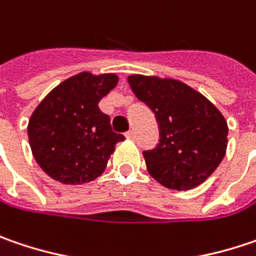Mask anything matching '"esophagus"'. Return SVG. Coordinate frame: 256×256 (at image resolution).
I'll return each mask as SVG.
<instances>
[{
  "instance_id": "1",
  "label": "esophagus",
  "mask_w": 256,
  "mask_h": 256,
  "mask_svg": "<svg viewBox=\"0 0 256 256\" xmlns=\"http://www.w3.org/2000/svg\"><path fill=\"white\" fill-rule=\"evenodd\" d=\"M126 138H128V140H134V138H135V132H134V131H132V130H130V131L126 132Z\"/></svg>"
}]
</instances>
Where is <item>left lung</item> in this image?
I'll return each mask as SVG.
<instances>
[{"label": "left lung", "instance_id": "obj_1", "mask_svg": "<svg viewBox=\"0 0 256 256\" xmlns=\"http://www.w3.org/2000/svg\"><path fill=\"white\" fill-rule=\"evenodd\" d=\"M128 84L156 114L160 128L158 146L142 152L151 177L172 190L206 182L226 154L228 122L222 112L177 79L131 74Z\"/></svg>", "mask_w": 256, "mask_h": 256}]
</instances>
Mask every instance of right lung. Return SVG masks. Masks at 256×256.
I'll return each instance as SVG.
<instances>
[{
  "instance_id": "obj_1",
  "label": "right lung",
  "mask_w": 256,
  "mask_h": 256,
  "mask_svg": "<svg viewBox=\"0 0 256 256\" xmlns=\"http://www.w3.org/2000/svg\"><path fill=\"white\" fill-rule=\"evenodd\" d=\"M118 84L115 73L80 72L58 84L28 120V142L42 170L63 184H84L105 172L125 136L112 131L99 100Z\"/></svg>"
}]
</instances>
